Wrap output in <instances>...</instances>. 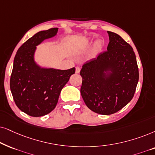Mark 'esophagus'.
Wrapping results in <instances>:
<instances>
[{
	"label": "esophagus",
	"instance_id": "obj_1",
	"mask_svg": "<svg viewBox=\"0 0 155 155\" xmlns=\"http://www.w3.org/2000/svg\"><path fill=\"white\" fill-rule=\"evenodd\" d=\"M80 71H81V68H80L79 67H76V73L79 74Z\"/></svg>",
	"mask_w": 155,
	"mask_h": 155
}]
</instances>
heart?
<instances>
[{"instance_id": "b5f03b06", "label": "heart", "mask_w": 155, "mask_h": 155, "mask_svg": "<svg viewBox=\"0 0 155 155\" xmlns=\"http://www.w3.org/2000/svg\"><path fill=\"white\" fill-rule=\"evenodd\" d=\"M97 47H98V48H99V47H100V45H98V46H97Z\"/></svg>"}]
</instances>
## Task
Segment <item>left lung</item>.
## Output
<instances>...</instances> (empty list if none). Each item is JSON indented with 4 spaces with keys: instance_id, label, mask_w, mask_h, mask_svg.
I'll use <instances>...</instances> for the list:
<instances>
[{
    "instance_id": "1",
    "label": "left lung",
    "mask_w": 155,
    "mask_h": 155,
    "mask_svg": "<svg viewBox=\"0 0 155 155\" xmlns=\"http://www.w3.org/2000/svg\"><path fill=\"white\" fill-rule=\"evenodd\" d=\"M107 51L82 66L81 94L88 108L101 115L121 110L133 98L139 80V71L133 47L116 33L108 31ZM110 68L108 79L103 71Z\"/></svg>"
}]
</instances>
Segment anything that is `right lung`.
Here are the masks:
<instances>
[{
  "label": "right lung",
  "instance_id": "obj_1",
  "mask_svg": "<svg viewBox=\"0 0 155 155\" xmlns=\"http://www.w3.org/2000/svg\"><path fill=\"white\" fill-rule=\"evenodd\" d=\"M58 28L40 31L18 49L14 59L10 87L18 108L30 116L48 114L56 107L59 94L75 67L67 70L40 69L33 60L36 46L57 33Z\"/></svg>",
  "mask_w": 155,
  "mask_h": 155
}]
</instances>
